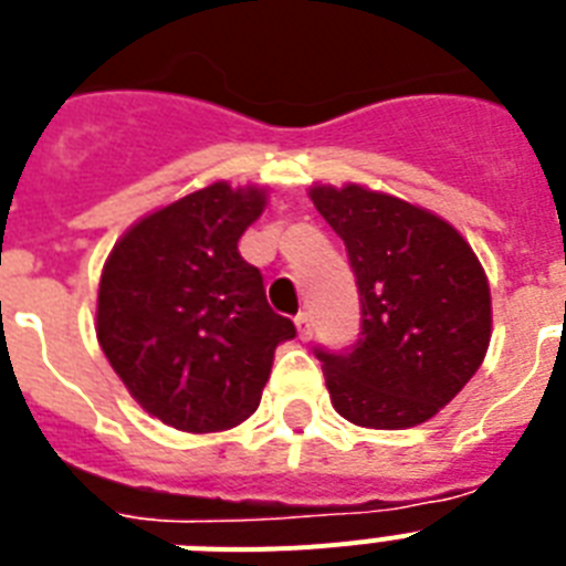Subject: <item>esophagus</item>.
<instances>
[{"label":"esophagus","mask_w":566,"mask_h":566,"mask_svg":"<svg viewBox=\"0 0 566 566\" xmlns=\"http://www.w3.org/2000/svg\"><path fill=\"white\" fill-rule=\"evenodd\" d=\"M296 328H300L302 340H311V335H314V323H311L308 311H302L300 317H296Z\"/></svg>","instance_id":"1"}]
</instances>
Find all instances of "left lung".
Wrapping results in <instances>:
<instances>
[{"instance_id":"8db88e82","label":"left lung","mask_w":566,"mask_h":566,"mask_svg":"<svg viewBox=\"0 0 566 566\" xmlns=\"http://www.w3.org/2000/svg\"><path fill=\"white\" fill-rule=\"evenodd\" d=\"M311 199L344 240L361 296V332L340 353L317 346L332 405L367 429L431 420L482 367L491 287L447 220L396 196L346 185Z\"/></svg>"}]
</instances>
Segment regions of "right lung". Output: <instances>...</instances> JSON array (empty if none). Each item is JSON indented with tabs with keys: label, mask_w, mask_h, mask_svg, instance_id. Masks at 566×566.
<instances>
[{
	"label": "right lung",
	"mask_w": 566,
	"mask_h": 566,
	"mask_svg": "<svg viewBox=\"0 0 566 566\" xmlns=\"http://www.w3.org/2000/svg\"><path fill=\"white\" fill-rule=\"evenodd\" d=\"M264 202L258 188L217 181L132 226L102 270V353L128 394L172 429L205 434L247 420L275 346L296 337L238 252Z\"/></svg>",
	"instance_id": "1"
}]
</instances>
